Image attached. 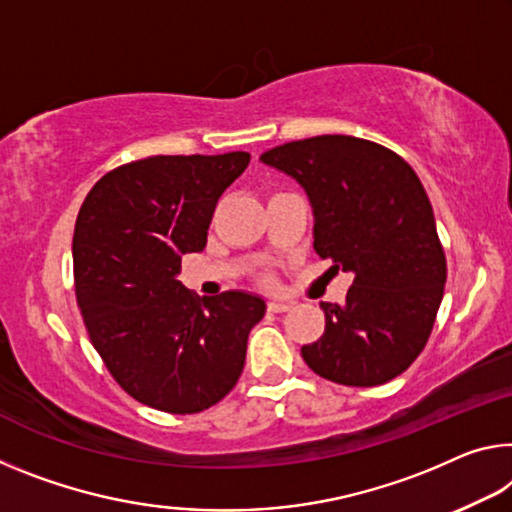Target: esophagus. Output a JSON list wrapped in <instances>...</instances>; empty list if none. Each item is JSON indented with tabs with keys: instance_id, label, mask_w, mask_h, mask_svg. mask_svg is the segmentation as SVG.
Masks as SVG:
<instances>
[{
	"instance_id": "1",
	"label": "esophagus",
	"mask_w": 512,
	"mask_h": 512,
	"mask_svg": "<svg viewBox=\"0 0 512 512\" xmlns=\"http://www.w3.org/2000/svg\"><path fill=\"white\" fill-rule=\"evenodd\" d=\"M287 310H291L289 300H280V298L269 300V312H287Z\"/></svg>"
}]
</instances>
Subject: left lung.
Listing matches in <instances>:
<instances>
[{"label":"left lung","mask_w":512,"mask_h":512,"mask_svg":"<svg viewBox=\"0 0 512 512\" xmlns=\"http://www.w3.org/2000/svg\"><path fill=\"white\" fill-rule=\"evenodd\" d=\"M259 161L303 186L314 250L353 273L346 300L321 303L326 330L300 348L321 378L383 385L424 351L440 310L446 259L431 200L399 154L355 136L278 145Z\"/></svg>","instance_id":"obj_1"}]
</instances>
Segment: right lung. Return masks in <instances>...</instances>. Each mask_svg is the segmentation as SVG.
<instances>
[{"mask_svg": "<svg viewBox=\"0 0 512 512\" xmlns=\"http://www.w3.org/2000/svg\"><path fill=\"white\" fill-rule=\"evenodd\" d=\"M248 161V152L139 159L104 175L79 209L72 259L86 330L116 383L154 410L193 415L221 401L266 312L257 294L200 300L177 280Z\"/></svg>", "mask_w": 512, "mask_h": 512, "instance_id": "add662e5", "label": "right lung"}]
</instances>
